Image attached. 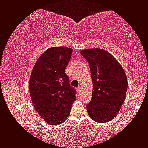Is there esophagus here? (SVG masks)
<instances>
[{
    "label": "esophagus",
    "instance_id": "34e87169",
    "mask_svg": "<svg viewBox=\"0 0 148 148\" xmlns=\"http://www.w3.org/2000/svg\"><path fill=\"white\" fill-rule=\"evenodd\" d=\"M81 87L80 86H79V87H78V88H77V90H78V92H80L81 91Z\"/></svg>",
    "mask_w": 148,
    "mask_h": 148
}]
</instances>
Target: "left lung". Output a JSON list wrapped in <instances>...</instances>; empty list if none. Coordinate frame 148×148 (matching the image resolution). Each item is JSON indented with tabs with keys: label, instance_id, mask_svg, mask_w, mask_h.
<instances>
[{
	"label": "left lung",
	"instance_id": "8db88e82",
	"mask_svg": "<svg viewBox=\"0 0 148 148\" xmlns=\"http://www.w3.org/2000/svg\"><path fill=\"white\" fill-rule=\"evenodd\" d=\"M93 84L92 98L87 104L89 116L95 122H108L115 118L125 100L127 88L125 72L118 61L101 48L82 50Z\"/></svg>",
	"mask_w": 148,
	"mask_h": 148
}]
</instances>
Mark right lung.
I'll return each instance as SVG.
<instances>
[{
  "label": "right lung",
  "instance_id": "obj_1",
  "mask_svg": "<svg viewBox=\"0 0 148 148\" xmlns=\"http://www.w3.org/2000/svg\"><path fill=\"white\" fill-rule=\"evenodd\" d=\"M72 53V48L63 46L48 48L38 58L30 74L29 92L33 106L48 124L64 122L76 100V92L65 74Z\"/></svg>",
  "mask_w": 148,
  "mask_h": 148
}]
</instances>
